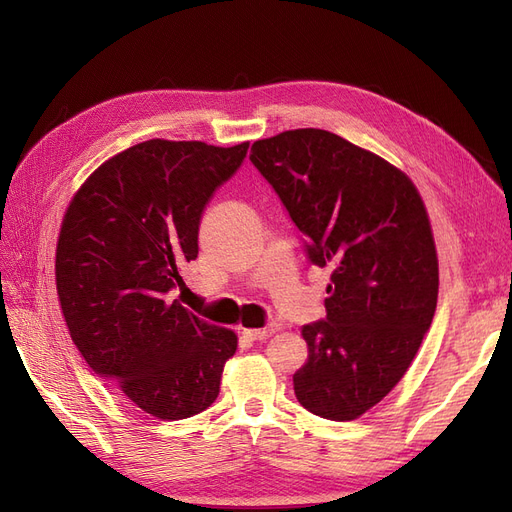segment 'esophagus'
<instances>
[{
	"label": "esophagus",
	"mask_w": 512,
	"mask_h": 512,
	"mask_svg": "<svg viewBox=\"0 0 512 512\" xmlns=\"http://www.w3.org/2000/svg\"><path fill=\"white\" fill-rule=\"evenodd\" d=\"M275 331H277L275 324H269V327H265V329H243V335L250 337V339H267Z\"/></svg>",
	"instance_id": "1"
}]
</instances>
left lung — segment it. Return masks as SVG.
<instances>
[{
  "instance_id": "obj_1",
  "label": "left lung",
  "mask_w": 512,
  "mask_h": 512,
  "mask_svg": "<svg viewBox=\"0 0 512 512\" xmlns=\"http://www.w3.org/2000/svg\"><path fill=\"white\" fill-rule=\"evenodd\" d=\"M252 164L305 235L312 265L331 267L327 318L305 324L299 404L354 421L404 378L438 303V256L421 194L399 168L327 130L256 141Z\"/></svg>"
}]
</instances>
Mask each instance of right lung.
Listing matches in <instances>:
<instances>
[{
	"label": "right lung",
	"instance_id": "add662e5",
	"mask_svg": "<svg viewBox=\"0 0 512 512\" xmlns=\"http://www.w3.org/2000/svg\"><path fill=\"white\" fill-rule=\"evenodd\" d=\"M247 147L138 143L89 175L61 222L55 280L72 342L100 378L162 421L207 410L237 350L235 333L168 294L183 286L203 211Z\"/></svg>",
	"mask_w": 512,
	"mask_h": 512
}]
</instances>
